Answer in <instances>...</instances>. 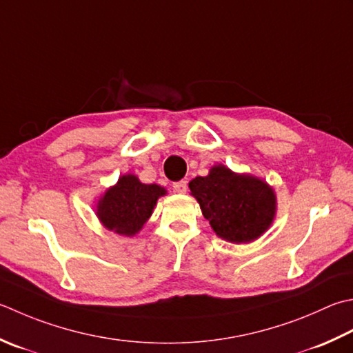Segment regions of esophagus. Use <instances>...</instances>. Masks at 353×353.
<instances>
[{"label":"esophagus","instance_id":"34e87169","mask_svg":"<svg viewBox=\"0 0 353 353\" xmlns=\"http://www.w3.org/2000/svg\"><path fill=\"white\" fill-rule=\"evenodd\" d=\"M172 188H174V191L179 192V194H185L186 190H188V182H186V181H179L176 183H172Z\"/></svg>","mask_w":353,"mask_h":353}]
</instances>
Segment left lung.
<instances>
[{
    "mask_svg": "<svg viewBox=\"0 0 353 353\" xmlns=\"http://www.w3.org/2000/svg\"><path fill=\"white\" fill-rule=\"evenodd\" d=\"M188 186L216 236L230 243L257 240L277 214L271 185L257 176L234 172L223 163L211 167L208 176L192 179Z\"/></svg>",
    "mask_w": 353,
    "mask_h": 353,
    "instance_id": "left-lung-1",
    "label": "left lung"
}]
</instances>
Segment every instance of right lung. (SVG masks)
Returning <instances> with one entry per match:
<instances>
[{
	"instance_id": "1",
	"label": "right lung",
	"mask_w": 353,
	"mask_h": 353,
	"mask_svg": "<svg viewBox=\"0 0 353 353\" xmlns=\"http://www.w3.org/2000/svg\"><path fill=\"white\" fill-rule=\"evenodd\" d=\"M167 190L157 183H142L136 174H123L96 202V216L108 231L134 237L154 211Z\"/></svg>"
}]
</instances>
